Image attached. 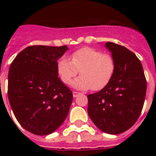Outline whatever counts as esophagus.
<instances>
[{
    "label": "esophagus",
    "instance_id": "esophagus-1",
    "mask_svg": "<svg viewBox=\"0 0 156 156\" xmlns=\"http://www.w3.org/2000/svg\"><path fill=\"white\" fill-rule=\"evenodd\" d=\"M79 94H80V93H79V92H76V91L73 92V98H76Z\"/></svg>",
    "mask_w": 156,
    "mask_h": 156
}]
</instances>
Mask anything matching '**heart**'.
<instances>
[{
  "mask_svg": "<svg viewBox=\"0 0 156 156\" xmlns=\"http://www.w3.org/2000/svg\"><path fill=\"white\" fill-rule=\"evenodd\" d=\"M58 73L65 84H69L78 74L80 76L72 83L77 90H101L109 83L115 71V62L108 54L93 48H83L71 55V61L62 57L58 61Z\"/></svg>",
  "mask_w": 156,
  "mask_h": 156,
  "instance_id": "obj_1",
  "label": "heart"
}]
</instances>
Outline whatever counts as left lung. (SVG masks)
I'll return each mask as SVG.
<instances>
[{
    "instance_id": "1",
    "label": "left lung",
    "mask_w": 156,
    "mask_h": 156,
    "mask_svg": "<svg viewBox=\"0 0 156 156\" xmlns=\"http://www.w3.org/2000/svg\"><path fill=\"white\" fill-rule=\"evenodd\" d=\"M115 71L109 83L97 93L87 96V112L101 131L119 134L137 120L144 105L147 83L140 61L127 48L107 42Z\"/></svg>"
}]
</instances>
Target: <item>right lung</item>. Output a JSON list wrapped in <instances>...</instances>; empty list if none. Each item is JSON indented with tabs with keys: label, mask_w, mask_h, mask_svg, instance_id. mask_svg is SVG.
<instances>
[{
	"label": "right lung",
	"mask_w": 156,
	"mask_h": 156,
	"mask_svg": "<svg viewBox=\"0 0 156 156\" xmlns=\"http://www.w3.org/2000/svg\"><path fill=\"white\" fill-rule=\"evenodd\" d=\"M67 46L35 45L25 48L8 72V95L18 122L30 133L48 135L66 119L73 92L58 77L57 61Z\"/></svg>",
	"instance_id": "add662e5"
}]
</instances>
